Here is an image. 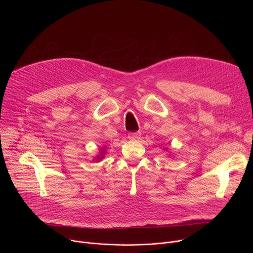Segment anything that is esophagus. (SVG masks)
<instances>
[{
    "label": "esophagus",
    "instance_id": "obj_1",
    "mask_svg": "<svg viewBox=\"0 0 253 253\" xmlns=\"http://www.w3.org/2000/svg\"><path fill=\"white\" fill-rule=\"evenodd\" d=\"M140 136H141L140 132H135V133H129L128 138L131 139V140H137V139L140 138Z\"/></svg>",
    "mask_w": 253,
    "mask_h": 253
}]
</instances>
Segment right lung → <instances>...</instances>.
I'll list each match as a JSON object with an SVG mask.
<instances>
[{
	"mask_svg": "<svg viewBox=\"0 0 253 253\" xmlns=\"http://www.w3.org/2000/svg\"><path fill=\"white\" fill-rule=\"evenodd\" d=\"M105 153H106V147L104 146V147H102V148L100 149L99 154H98V155H96V156L94 157V160H96V161H100V160H102V159L104 158V156H105Z\"/></svg>",
	"mask_w": 253,
	"mask_h": 253,
	"instance_id": "1",
	"label": "right lung"
}]
</instances>
